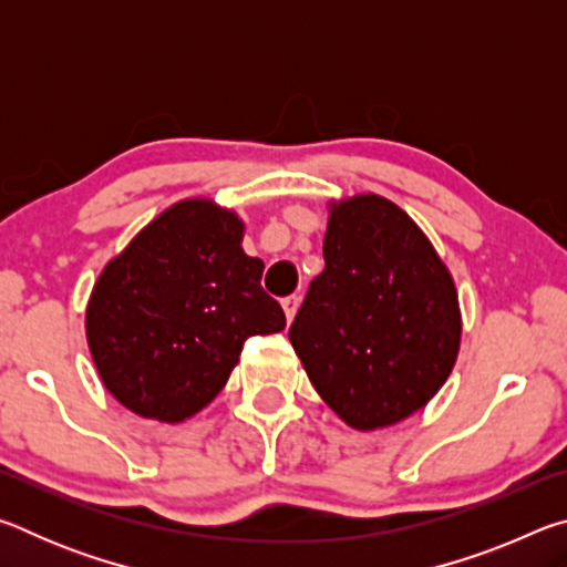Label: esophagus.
<instances>
[{"label":"esophagus","mask_w":567,"mask_h":567,"mask_svg":"<svg viewBox=\"0 0 567 567\" xmlns=\"http://www.w3.org/2000/svg\"><path fill=\"white\" fill-rule=\"evenodd\" d=\"M297 307H300V297H297V295L285 297V300H282V310H285V318H287V322H292V320H295Z\"/></svg>","instance_id":"esophagus-1"}]
</instances>
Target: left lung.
<instances>
[{
    "label": "left lung",
    "instance_id": "1",
    "mask_svg": "<svg viewBox=\"0 0 567 567\" xmlns=\"http://www.w3.org/2000/svg\"><path fill=\"white\" fill-rule=\"evenodd\" d=\"M322 255L292 348L350 427L395 425L453 372L463 332L453 277L410 215L380 195L330 205Z\"/></svg>",
    "mask_w": 567,
    "mask_h": 567
}]
</instances>
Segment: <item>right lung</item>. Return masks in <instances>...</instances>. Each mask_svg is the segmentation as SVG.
I'll return each mask as SVG.
<instances>
[{"label": "right lung", "instance_id": "1", "mask_svg": "<svg viewBox=\"0 0 567 567\" xmlns=\"http://www.w3.org/2000/svg\"><path fill=\"white\" fill-rule=\"evenodd\" d=\"M245 225L213 199L167 207L104 267L87 302L100 378L140 417L182 422L213 402L252 334L285 330Z\"/></svg>", "mask_w": 567, "mask_h": 567}]
</instances>
